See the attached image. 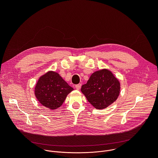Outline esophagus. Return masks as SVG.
Returning a JSON list of instances; mask_svg holds the SVG:
<instances>
[{"instance_id":"1","label":"esophagus","mask_w":158,"mask_h":158,"mask_svg":"<svg viewBox=\"0 0 158 158\" xmlns=\"http://www.w3.org/2000/svg\"><path fill=\"white\" fill-rule=\"evenodd\" d=\"M75 87H76V89L77 90H79V89H81V84H79L76 85Z\"/></svg>"}]
</instances>
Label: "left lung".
Here are the masks:
<instances>
[{
	"mask_svg": "<svg viewBox=\"0 0 158 158\" xmlns=\"http://www.w3.org/2000/svg\"><path fill=\"white\" fill-rule=\"evenodd\" d=\"M81 90L95 108L102 109L118 99L120 83L110 71L104 69L94 73Z\"/></svg>",
	"mask_w": 158,
	"mask_h": 158,
	"instance_id": "8db88e82",
	"label": "left lung"
}]
</instances>
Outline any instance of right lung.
<instances>
[{
	"mask_svg": "<svg viewBox=\"0 0 158 158\" xmlns=\"http://www.w3.org/2000/svg\"><path fill=\"white\" fill-rule=\"evenodd\" d=\"M73 90L58 73L49 71L38 80L35 95L42 105L56 109L61 106L67 94Z\"/></svg>",
	"mask_w": 158,
	"mask_h": 158,
	"instance_id": "add662e5",
	"label": "right lung"
}]
</instances>
